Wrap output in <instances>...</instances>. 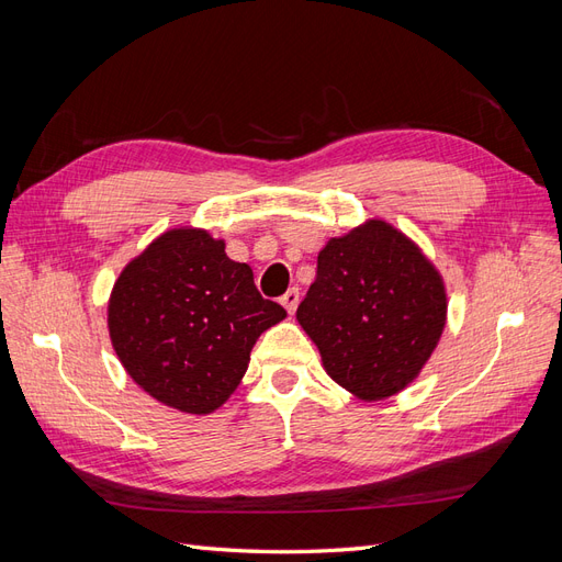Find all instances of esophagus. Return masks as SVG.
I'll return each instance as SVG.
<instances>
[{"instance_id": "34e87169", "label": "esophagus", "mask_w": 562, "mask_h": 562, "mask_svg": "<svg viewBox=\"0 0 562 562\" xmlns=\"http://www.w3.org/2000/svg\"><path fill=\"white\" fill-rule=\"evenodd\" d=\"M297 302H300V291H297V288H291V291H285L283 297H281V304H283L288 314H293L297 310Z\"/></svg>"}]
</instances>
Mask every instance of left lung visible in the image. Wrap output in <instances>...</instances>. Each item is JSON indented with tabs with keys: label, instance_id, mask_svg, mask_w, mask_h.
<instances>
[{
	"label": "left lung",
	"instance_id": "left-lung-1",
	"mask_svg": "<svg viewBox=\"0 0 562 562\" xmlns=\"http://www.w3.org/2000/svg\"><path fill=\"white\" fill-rule=\"evenodd\" d=\"M448 293L422 248L384 220H366L321 248L297 323L328 375L361 401L398 394L443 335Z\"/></svg>",
	"mask_w": 562,
	"mask_h": 562
}]
</instances>
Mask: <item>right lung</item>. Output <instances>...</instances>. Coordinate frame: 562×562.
<instances>
[{
    "label": "right lung",
    "mask_w": 562,
    "mask_h": 562,
    "mask_svg": "<svg viewBox=\"0 0 562 562\" xmlns=\"http://www.w3.org/2000/svg\"><path fill=\"white\" fill-rule=\"evenodd\" d=\"M285 318L246 262L206 229L159 234L122 269L108 302L112 347L131 380L187 415L217 411L244 380L252 345Z\"/></svg>",
    "instance_id": "add662e5"
}]
</instances>
